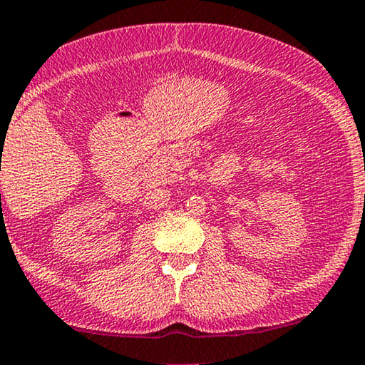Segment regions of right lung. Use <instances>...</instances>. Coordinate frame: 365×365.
I'll return each mask as SVG.
<instances>
[{
    "label": "right lung",
    "instance_id": "1",
    "mask_svg": "<svg viewBox=\"0 0 365 365\" xmlns=\"http://www.w3.org/2000/svg\"><path fill=\"white\" fill-rule=\"evenodd\" d=\"M0 197H1V195H0Z\"/></svg>",
    "mask_w": 365,
    "mask_h": 365
}]
</instances>
